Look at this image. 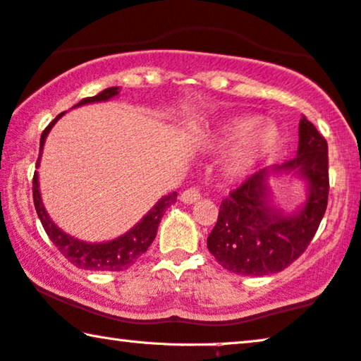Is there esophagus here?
<instances>
[{
	"mask_svg": "<svg viewBox=\"0 0 361 361\" xmlns=\"http://www.w3.org/2000/svg\"><path fill=\"white\" fill-rule=\"evenodd\" d=\"M202 197V193H200V188L198 187H188L187 190L182 192L180 200L184 203H195Z\"/></svg>",
	"mask_w": 361,
	"mask_h": 361,
	"instance_id": "1",
	"label": "esophagus"
}]
</instances>
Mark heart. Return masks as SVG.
I'll use <instances>...</instances> for the list:
<instances>
[{
    "label": "heart",
    "instance_id": "b5f03b06",
    "mask_svg": "<svg viewBox=\"0 0 361 361\" xmlns=\"http://www.w3.org/2000/svg\"><path fill=\"white\" fill-rule=\"evenodd\" d=\"M237 137L239 140L227 159V173L231 176L247 174L259 159H263L274 147L276 130L262 121L258 123L255 116H242L221 126L208 143L218 148L229 145Z\"/></svg>",
    "mask_w": 361,
    "mask_h": 361
}]
</instances>
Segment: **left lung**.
Here are the masks:
<instances>
[{"label": "left lung", "mask_w": 361, "mask_h": 361, "mask_svg": "<svg viewBox=\"0 0 361 361\" xmlns=\"http://www.w3.org/2000/svg\"><path fill=\"white\" fill-rule=\"evenodd\" d=\"M328 142L305 118L298 126L297 157L274 171H295L310 185L297 214L284 216L268 200L269 169L252 174L221 202L218 223L207 245L224 269L240 276H266L286 269L307 250L328 208Z\"/></svg>", "instance_id": "1"}]
</instances>
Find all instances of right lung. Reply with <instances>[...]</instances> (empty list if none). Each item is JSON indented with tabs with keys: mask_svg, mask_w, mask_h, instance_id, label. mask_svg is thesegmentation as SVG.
Here are the masks:
<instances>
[{
	"mask_svg": "<svg viewBox=\"0 0 361 361\" xmlns=\"http://www.w3.org/2000/svg\"><path fill=\"white\" fill-rule=\"evenodd\" d=\"M118 93H119L118 87H109L106 90L99 92L95 97L84 98L80 103H77L75 106H80V104H87V103H95V102H106V99L116 97ZM63 114L64 113L58 114L56 118L48 124L47 129L42 132L40 157H42V149H43V145H45L48 132L51 130L54 123H56ZM40 157L37 159L35 168H38V164H40ZM32 185H33V203H35L37 214L38 218H40L43 229H45L48 237L51 238V242L58 247V250L63 253L72 264L77 266V268L88 269V271H124L127 268H130V266L148 250V247L152 245L154 237H157L159 221H161L166 208L176 203L177 200L176 192L163 197L152 209H149L148 214L140 221V223H138L135 227H132L127 234L114 238V240H109L104 243H87V242L79 240V238H74L68 234H64V232L61 231L51 219H49L47 209L42 203L40 190H38L37 171L35 174H33Z\"/></svg>",
	"mask_w": 361,
	"mask_h": 361,
	"instance_id": "add662e5",
	"label": "right lung"
}]
</instances>
